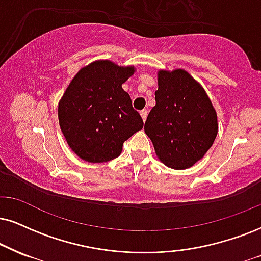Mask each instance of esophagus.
Instances as JSON below:
<instances>
[{
  "label": "esophagus",
  "mask_w": 261,
  "mask_h": 261,
  "mask_svg": "<svg viewBox=\"0 0 261 261\" xmlns=\"http://www.w3.org/2000/svg\"><path fill=\"white\" fill-rule=\"evenodd\" d=\"M140 115H141V118H143V121L146 120V116H147V110H141L140 111Z\"/></svg>",
  "instance_id": "1"
}]
</instances>
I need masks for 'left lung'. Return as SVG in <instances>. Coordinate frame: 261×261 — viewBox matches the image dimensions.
Returning a JSON list of instances; mask_svg holds the SVG:
<instances>
[{"label":"left lung","mask_w":261,"mask_h":261,"mask_svg":"<svg viewBox=\"0 0 261 261\" xmlns=\"http://www.w3.org/2000/svg\"><path fill=\"white\" fill-rule=\"evenodd\" d=\"M156 105L145 122V133L167 167L186 169L213 145L217 112L204 89L184 70L159 72Z\"/></svg>","instance_id":"8db88e82"}]
</instances>
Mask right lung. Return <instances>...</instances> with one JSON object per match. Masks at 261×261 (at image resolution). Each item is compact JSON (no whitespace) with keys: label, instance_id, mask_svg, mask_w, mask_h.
Wrapping results in <instances>:
<instances>
[{"label":"right lung","instance_id":"1","mask_svg":"<svg viewBox=\"0 0 261 261\" xmlns=\"http://www.w3.org/2000/svg\"><path fill=\"white\" fill-rule=\"evenodd\" d=\"M134 67L109 60L83 67L64 93L58 108L59 124L73 152L92 163L120 156L123 143L143 128L139 112L122 88Z\"/></svg>","mask_w":261,"mask_h":261}]
</instances>
